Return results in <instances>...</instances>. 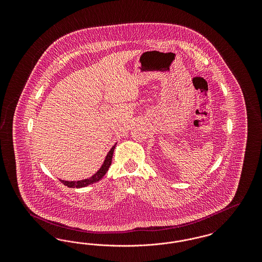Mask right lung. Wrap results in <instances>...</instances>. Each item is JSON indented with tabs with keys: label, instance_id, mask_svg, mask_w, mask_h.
<instances>
[{
	"label": "right lung",
	"instance_id": "obj_1",
	"mask_svg": "<svg viewBox=\"0 0 262 262\" xmlns=\"http://www.w3.org/2000/svg\"><path fill=\"white\" fill-rule=\"evenodd\" d=\"M115 147H116V144L113 146L112 149L109 151V153H108V155H107V157H106V159H105V161H104V164H103L102 167L100 168L99 171H98L96 174H93L90 179L82 180V181H77V182H68V181H62V180H60L61 183H62V184H63L64 186H67V187H76V188H78V187H86L88 185H91V184H93V183L98 182V181H100V180L103 178V176L107 173L109 167H110L111 164H112L113 153H114Z\"/></svg>",
	"mask_w": 262,
	"mask_h": 262
}]
</instances>
